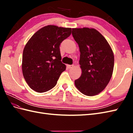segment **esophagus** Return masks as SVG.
Returning <instances> with one entry per match:
<instances>
[{"mask_svg":"<svg viewBox=\"0 0 133 133\" xmlns=\"http://www.w3.org/2000/svg\"><path fill=\"white\" fill-rule=\"evenodd\" d=\"M73 67H74V65H67V67L68 69H71Z\"/></svg>","mask_w":133,"mask_h":133,"instance_id":"34e87169","label":"esophagus"}]
</instances>
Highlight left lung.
I'll use <instances>...</instances> for the list:
<instances>
[{
	"label": "left lung",
	"instance_id": "8db88e82",
	"mask_svg": "<svg viewBox=\"0 0 133 133\" xmlns=\"http://www.w3.org/2000/svg\"><path fill=\"white\" fill-rule=\"evenodd\" d=\"M72 35L79 47L82 69V75L75 81V85L84 95H97L111 78L113 52L106 39L94 29H72Z\"/></svg>",
	"mask_w": 133,
	"mask_h": 133
}]
</instances>
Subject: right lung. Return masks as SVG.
Listing matches in <instances>:
<instances>
[{
  "mask_svg": "<svg viewBox=\"0 0 133 133\" xmlns=\"http://www.w3.org/2000/svg\"><path fill=\"white\" fill-rule=\"evenodd\" d=\"M71 28L49 25L39 30L25 46L22 72L31 89L44 92L54 87L66 65L61 62L59 46L71 35Z\"/></svg>",
  "mask_w": 133,
  "mask_h": 133,
  "instance_id": "add662e5",
  "label": "right lung"
}]
</instances>
